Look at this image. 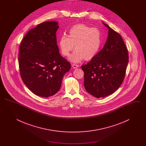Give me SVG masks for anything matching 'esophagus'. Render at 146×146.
I'll use <instances>...</instances> for the list:
<instances>
[{"instance_id": "obj_1", "label": "esophagus", "mask_w": 146, "mask_h": 146, "mask_svg": "<svg viewBox=\"0 0 146 146\" xmlns=\"http://www.w3.org/2000/svg\"><path fill=\"white\" fill-rule=\"evenodd\" d=\"M72 67L73 68H78V67H79V65H78V64H72Z\"/></svg>"}]
</instances>
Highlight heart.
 I'll use <instances>...</instances> for the list:
<instances>
[{
  "label": "heart",
  "instance_id": "heart-1",
  "mask_svg": "<svg viewBox=\"0 0 146 146\" xmlns=\"http://www.w3.org/2000/svg\"><path fill=\"white\" fill-rule=\"evenodd\" d=\"M102 42V35L97 28H92L84 24L73 26L68 31V35H63L59 38L58 44L63 55L70 56L71 62L79 63L85 58L92 59L97 55Z\"/></svg>",
  "mask_w": 146,
  "mask_h": 146
}]
</instances>
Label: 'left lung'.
Instances as JSON below:
<instances>
[{
  "label": "left lung",
  "mask_w": 146,
  "mask_h": 146,
  "mask_svg": "<svg viewBox=\"0 0 146 146\" xmlns=\"http://www.w3.org/2000/svg\"><path fill=\"white\" fill-rule=\"evenodd\" d=\"M102 23L108 28L106 44L97 55L82 66L85 89L96 98L108 96L118 90L129 62L127 50L121 35Z\"/></svg>",
  "instance_id": "left-lung-1"
}]
</instances>
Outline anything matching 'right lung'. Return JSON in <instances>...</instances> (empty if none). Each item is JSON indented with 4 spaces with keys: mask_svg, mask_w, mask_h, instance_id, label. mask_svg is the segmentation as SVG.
I'll use <instances>...</instances> for the list:
<instances>
[{
    "mask_svg": "<svg viewBox=\"0 0 146 146\" xmlns=\"http://www.w3.org/2000/svg\"><path fill=\"white\" fill-rule=\"evenodd\" d=\"M56 21L44 22L29 31L22 40L19 64L24 84L35 95L48 97L60 90L70 64L60 54Z\"/></svg>",
    "mask_w": 146,
    "mask_h": 146,
    "instance_id": "add662e5",
    "label": "right lung"
}]
</instances>
